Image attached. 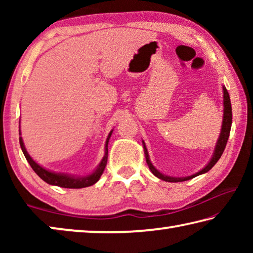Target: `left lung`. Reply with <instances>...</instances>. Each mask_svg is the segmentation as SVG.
I'll return each mask as SVG.
<instances>
[{
	"mask_svg": "<svg viewBox=\"0 0 253 253\" xmlns=\"http://www.w3.org/2000/svg\"><path fill=\"white\" fill-rule=\"evenodd\" d=\"M223 107H224V109H223V122H222V128H221V132H220L219 139H217L216 145H215V148H214V153H213V156L211 158V161L208 163V165L205 166L204 169H201L200 172L195 173L193 175H191V176H186V177H172V176H168V175L162 174L160 170H157L155 168H154L153 164L151 163V161H149L147 148H146V146H145V143L143 142L145 157H146V163H147L149 169L152 170V173L155 175L156 177L163 179V181L176 183V182L187 181V179H191V178H193L195 176H199V175L207 173L208 170L211 169L213 166L216 164V162L220 160V157L222 156V154H223V151H224V148H225V145H226V143H228V139H229V135H230V130H231V125H232V108H231V101H230L229 92H228V90H226L225 87H223Z\"/></svg>",
	"mask_w": 253,
	"mask_h": 253,
	"instance_id": "1",
	"label": "left lung"
}]
</instances>
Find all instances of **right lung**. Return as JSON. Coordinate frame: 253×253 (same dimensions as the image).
Wrapping results in <instances>:
<instances>
[{"label": "right lung", "instance_id": "1", "mask_svg": "<svg viewBox=\"0 0 253 253\" xmlns=\"http://www.w3.org/2000/svg\"><path fill=\"white\" fill-rule=\"evenodd\" d=\"M111 134H113V130L109 132L108 137H107L106 145H105V156L102 157L100 164L97 166V169L93 170L91 174L85 175V176H72V175L62 174V173H53L51 172V170L45 169L38 164V163L34 162L32 160V157L29 155V153L24 147L22 137H20V146H21V149H22L25 158H27V161L29 162V164L31 165L32 169L39 175V177L43 179L45 183L50 184V185H55V186L65 187V188H81V187H87V186L93 185V184L99 181L100 176L102 175V173H104L105 168L107 165V158H108V142ZM20 135H21V131H20Z\"/></svg>", "mask_w": 253, "mask_h": 253}]
</instances>
